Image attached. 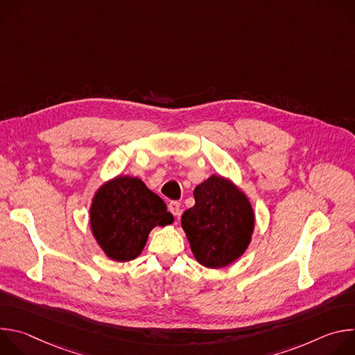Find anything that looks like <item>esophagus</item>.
<instances>
[{"label":"esophagus","instance_id":"obj_1","mask_svg":"<svg viewBox=\"0 0 355 355\" xmlns=\"http://www.w3.org/2000/svg\"><path fill=\"white\" fill-rule=\"evenodd\" d=\"M168 211H170L175 218H178V216L181 215V205H180V202L171 200L170 204H168Z\"/></svg>","mask_w":355,"mask_h":355}]
</instances>
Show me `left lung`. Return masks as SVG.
Segmentation results:
<instances>
[{"mask_svg": "<svg viewBox=\"0 0 355 355\" xmlns=\"http://www.w3.org/2000/svg\"><path fill=\"white\" fill-rule=\"evenodd\" d=\"M193 198L181 223L195 259L208 268L229 266L245 251L254 229L248 199L219 175L199 184Z\"/></svg>", "mask_w": 355, "mask_h": 355, "instance_id": "8db88e82", "label": "left lung"}]
</instances>
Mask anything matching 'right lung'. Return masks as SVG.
I'll use <instances>...</instances> for the list:
<instances>
[{
	"label": "right lung",
	"mask_w": 355,
	"mask_h": 355,
	"mask_svg": "<svg viewBox=\"0 0 355 355\" xmlns=\"http://www.w3.org/2000/svg\"><path fill=\"white\" fill-rule=\"evenodd\" d=\"M89 215L98 244L110 259L121 263L140 254L155 226L174 220L159 195L141 180L128 175H119L99 188Z\"/></svg>",
	"instance_id": "add662e5"
}]
</instances>
